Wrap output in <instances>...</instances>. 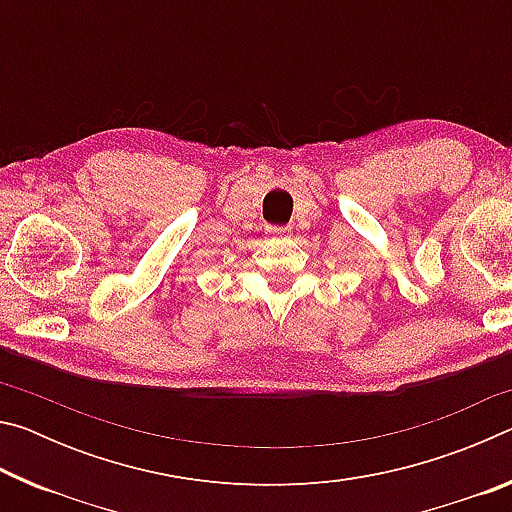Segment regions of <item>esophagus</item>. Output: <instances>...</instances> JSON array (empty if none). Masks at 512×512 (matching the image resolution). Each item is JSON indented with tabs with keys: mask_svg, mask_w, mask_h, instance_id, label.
<instances>
[{
	"mask_svg": "<svg viewBox=\"0 0 512 512\" xmlns=\"http://www.w3.org/2000/svg\"><path fill=\"white\" fill-rule=\"evenodd\" d=\"M266 232L273 237H287L291 235V228L289 225H266Z\"/></svg>",
	"mask_w": 512,
	"mask_h": 512,
	"instance_id": "esophagus-1",
	"label": "esophagus"
}]
</instances>
